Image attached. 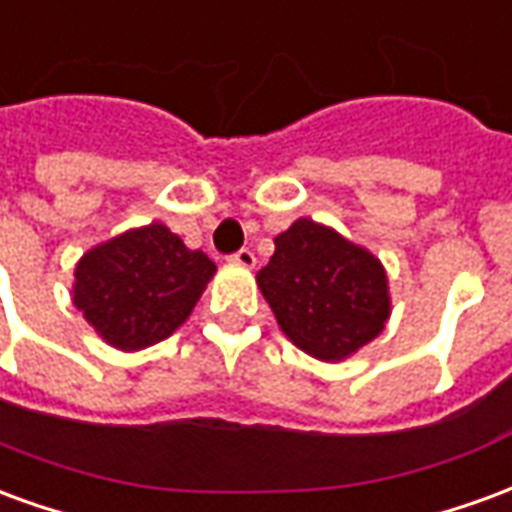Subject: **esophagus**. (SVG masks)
<instances>
[{"label": "esophagus", "mask_w": 512, "mask_h": 512, "mask_svg": "<svg viewBox=\"0 0 512 512\" xmlns=\"http://www.w3.org/2000/svg\"><path fill=\"white\" fill-rule=\"evenodd\" d=\"M230 263H235V266L252 268L255 266V252H252V249H238V252H233V255H230Z\"/></svg>", "instance_id": "1"}]
</instances>
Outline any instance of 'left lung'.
<instances>
[{"label":"left lung","instance_id":"1","mask_svg":"<svg viewBox=\"0 0 512 512\" xmlns=\"http://www.w3.org/2000/svg\"><path fill=\"white\" fill-rule=\"evenodd\" d=\"M274 246L257 285L293 345L337 362L381 334L389 293L378 257L312 219L290 224Z\"/></svg>","mask_w":512,"mask_h":512}]
</instances>
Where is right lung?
Returning a JSON list of instances; mask_svg holds the SVG:
<instances>
[{
    "label": "right lung",
    "instance_id": "1",
    "mask_svg": "<svg viewBox=\"0 0 512 512\" xmlns=\"http://www.w3.org/2000/svg\"><path fill=\"white\" fill-rule=\"evenodd\" d=\"M213 271L205 252L186 249L164 224H147L79 260L73 304L106 343L136 351L189 318Z\"/></svg>",
    "mask_w": 512,
    "mask_h": 512
}]
</instances>
